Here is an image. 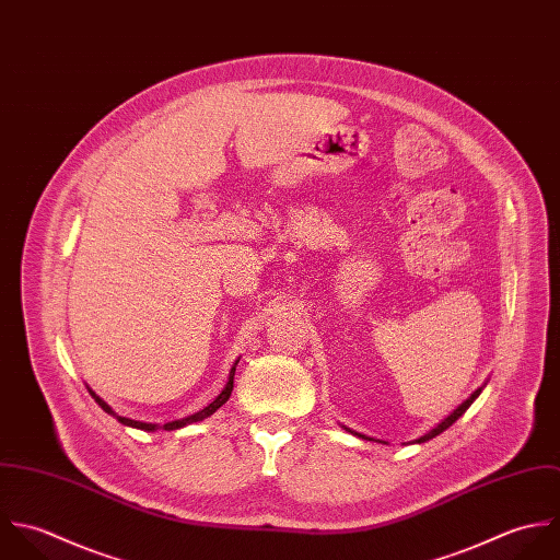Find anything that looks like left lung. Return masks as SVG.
I'll list each match as a JSON object with an SVG mask.
<instances>
[{"instance_id": "obj_1", "label": "left lung", "mask_w": 560, "mask_h": 560, "mask_svg": "<svg viewBox=\"0 0 560 560\" xmlns=\"http://www.w3.org/2000/svg\"><path fill=\"white\" fill-rule=\"evenodd\" d=\"M480 392H482V387H478V389H476V392H474V394H471V396H469V398H467V400H465L463 405H458V407H456V409H454V411H452V413L447 416L446 420H442V422H440V424H438V427H435L433 431H429L427 435H422L420 440H416V444H424V442H429V440L438 438L440 433H444L446 429H450V427H452V424H454V422H456V420H458V418H460V416H463V413H465V411L469 409V405H471V402H474V400H476V398L480 396ZM343 429H346V427H343ZM346 431H348V433H352L354 438H361V440H368V442H378V444H387V442H383V440H374V438L361 435V433H357V431H352V429H346Z\"/></svg>"}]
</instances>
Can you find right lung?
<instances>
[{"label":"right lung","mask_w":560,"mask_h":560,"mask_svg":"<svg viewBox=\"0 0 560 560\" xmlns=\"http://www.w3.org/2000/svg\"><path fill=\"white\" fill-rule=\"evenodd\" d=\"M240 361V359H237ZM237 361L233 363V368H231V372H229V381H226V385H224L223 392L208 405V407H203L201 411H197V413H192V416H188V418H182V420H175V422H166V424H151V422H138V420H129V418H122V416H118V413H114L113 407L106 402V400H102L91 387H89V392H91V396L95 398V402L108 413V416H113L116 418L120 424H125V427H131V429H140V431H147V433H153V431H158V429H164V431H175V429H182V427H186V424H192V422H201V420H206V418H210L212 413H217L221 407H223L224 402L229 400V396H231V392H233V374H235V365H237Z\"/></svg>","instance_id":"add662e5"}]
</instances>
